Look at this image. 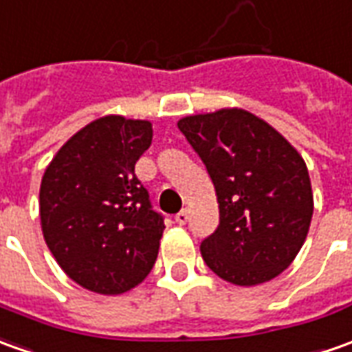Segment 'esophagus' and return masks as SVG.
<instances>
[{
    "label": "esophagus",
    "mask_w": 352,
    "mask_h": 352,
    "mask_svg": "<svg viewBox=\"0 0 352 352\" xmlns=\"http://www.w3.org/2000/svg\"><path fill=\"white\" fill-rule=\"evenodd\" d=\"M175 221L179 226H185L186 221H188V210H181L175 216Z\"/></svg>",
    "instance_id": "1"
}]
</instances>
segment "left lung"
<instances>
[{
  "instance_id": "1",
  "label": "left lung",
  "mask_w": 352,
  "mask_h": 352,
  "mask_svg": "<svg viewBox=\"0 0 352 352\" xmlns=\"http://www.w3.org/2000/svg\"><path fill=\"white\" fill-rule=\"evenodd\" d=\"M219 204V226L200 245L206 266L229 283L258 285L295 260L314 212L305 160L274 126L245 109L181 119Z\"/></svg>"
}]
</instances>
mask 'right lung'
<instances>
[{
	"label": "right lung",
	"instance_id": "right-lung-1",
	"mask_svg": "<svg viewBox=\"0 0 352 352\" xmlns=\"http://www.w3.org/2000/svg\"><path fill=\"white\" fill-rule=\"evenodd\" d=\"M150 144L152 123L100 117L61 146L42 177L45 245L88 291L125 293L156 264L164 216L135 175Z\"/></svg>",
	"mask_w": 352,
	"mask_h": 352
}]
</instances>
